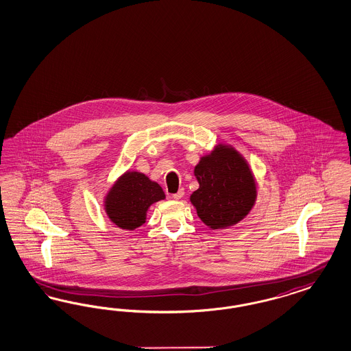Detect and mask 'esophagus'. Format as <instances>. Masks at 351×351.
Wrapping results in <instances>:
<instances>
[{
  "label": "esophagus",
  "mask_w": 351,
  "mask_h": 351,
  "mask_svg": "<svg viewBox=\"0 0 351 351\" xmlns=\"http://www.w3.org/2000/svg\"><path fill=\"white\" fill-rule=\"evenodd\" d=\"M182 195H184V189H180L178 193L172 194V198L179 201V199H182Z\"/></svg>",
  "instance_id": "esophagus-1"
}]
</instances>
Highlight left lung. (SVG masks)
Masks as SVG:
<instances>
[{
    "label": "left lung",
    "mask_w": 351,
    "mask_h": 351,
    "mask_svg": "<svg viewBox=\"0 0 351 351\" xmlns=\"http://www.w3.org/2000/svg\"><path fill=\"white\" fill-rule=\"evenodd\" d=\"M199 188L191 194L198 218L210 230H226L249 215L258 197L250 165L234 147L219 143L194 167Z\"/></svg>",
    "instance_id": "8db88e82"
}]
</instances>
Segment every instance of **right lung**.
<instances>
[{"mask_svg": "<svg viewBox=\"0 0 351 351\" xmlns=\"http://www.w3.org/2000/svg\"><path fill=\"white\" fill-rule=\"evenodd\" d=\"M166 198L162 186L145 173L127 169L104 197V210L112 224L134 230L146 221L150 206Z\"/></svg>", "mask_w": 351, "mask_h": 351, "instance_id": "add662e5", "label": "right lung"}]
</instances>
